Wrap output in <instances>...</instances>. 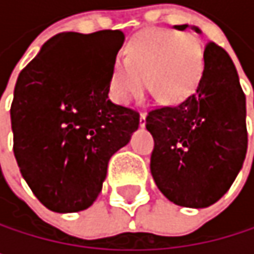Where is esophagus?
I'll return each instance as SVG.
<instances>
[{"label":"esophagus","mask_w":254,"mask_h":254,"mask_svg":"<svg viewBox=\"0 0 254 254\" xmlns=\"http://www.w3.org/2000/svg\"><path fill=\"white\" fill-rule=\"evenodd\" d=\"M145 118H147L145 113H141V115H139V127H145Z\"/></svg>","instance_id":"obj_1"}]
</instances>
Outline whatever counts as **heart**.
Returning <instances> with one entry per match:
<instances>
[{"label": "heart", "instance_id": "heart-1", "mask_svg": "<svg viewBox=\"0 0 254 254\" xmlns=\"http://www.w3.org/2000/svg\"><path fill=\"white\" fill-rule=\"evenodd\" d=\"M203 44L192 33L165 29L142 32L127 42L125 60L113 63L112 95L127 104L148 83L160 103L178 104L195 89L203 73Z\"/></svg>", "mask_w": 254, "mask_h": 254}]
</instances>
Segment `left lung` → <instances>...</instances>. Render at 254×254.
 Masks as SVG:
<instances>
[{
	"mask_svg": "<svg viewBox=\"0 0 254 254\" xmlns=\"http://www.w3.org/2000/svg\"><path fill=\"white\" fill-rule=\"evenodd\" d=\"M203 60L194 94L175 107L151 110L145 119L154 138L150 171L157 188L172 203L194 209L228 191L247 153L246 95L237 69L215 42L206 45Z\"/></svg>",
	"mask_w": 254,
	"mask_h": 254,
	"instance_id": "8db88e82",
	"label": "left lung"
}]
</instances>
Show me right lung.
Wrapping results in <instances>:
<instances>
[{
  "label": "right lung",
  "mask_w": 254,
  "mask_h": 254,
  "mask_svg": "<svg viewBox=\"0 0 254 254\" xmlns=\"http://www.w3.org/2000/svg\"><path fill=\"white\" fill-rule=\"evenodd\" d=\"M124 41L121 30L59 33L17 77L10 109L14 157L32 192L53 212L88 209L110 157L139 127L138 112L109 100Z\"/></svg>",
  "instance_id": "right-lung-1"
}]
</instances>
